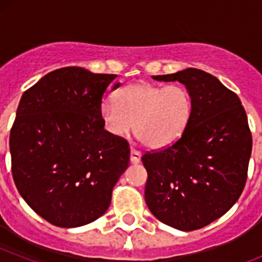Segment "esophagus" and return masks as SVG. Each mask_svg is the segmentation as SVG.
<instances>
[{
    "label": "esophagus",
    "mask_w": 262,
    "mask_h": 262,
    "mask_svg": "<svg viewBox=\"0 0 262 262\" xmlns=\"http://www.w3.org/2000/svg\"><path fill=\"white\" fill-rule=\"evenodd\" d=\"M142 160V154L136 149H131V163L133 164H139Z\"/></svg>",
    "instance_id": "1"
}]
</instances>
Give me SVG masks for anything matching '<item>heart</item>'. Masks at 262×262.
<instances>
[{
  "instance_id": "heart-1",
  "label": "heart",
  "mask_w": 262,
  "mask_h": 262,
  "mask_svg": "<svg viewBox=\"0 0 262 262\" xmlns=\"http://www.w3.org/2000/svg\"><path fill=\"white\" fill-rule=\"evenodd\" d=\"M193 115V97L184 85L135 82L120 88L115 102L103 101L99 117L108 134L117 138L134 131L144 145L163 149L186 131Z\"/></svg>"
}]
</instances>
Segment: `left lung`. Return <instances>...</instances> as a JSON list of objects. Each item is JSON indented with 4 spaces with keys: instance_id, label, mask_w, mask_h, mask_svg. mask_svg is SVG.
Wrapping results in <instances>:
<instances>
[{
    "instance_id": "left-lung-1",
    "label": "left lung",
    "mask_w": 262,
    "mask_h": 262,
    "mask_svg": "<svg viewBox=\"0 0 262 262\" xmlns=\"http://www.w3.org/2000/svg\"><path fill=\"white\" fill-rule=\"evenodd\" d=\"M157 81H178L193 97V115L177 142L142 157L145 203L160 222L200 230L239 200L248 177L252 134L240 98L205 71L187 68Z\"/></svg>"
}]
</instances>
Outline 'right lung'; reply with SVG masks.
Listing matches in <instances>:
<instances>
[{
  "label": "right lung",
  "mask_w": 262,
  "mask_h": 262,
  "mask_svg": "<svg viewBox=\"0 0 262 262\" xmlns=\"http://www.w3.org/2000/svg\"><path fill=\"white\" fill-rule=\"evenodd\" d=\"M115 78L67 67L20 98L10 131L11 173L23 200L53 226L80 227L105 214L128 166V143L103 129L99 117Z\"/></svg>",
  "instance_id": "obj_1"
}]
</instances>
